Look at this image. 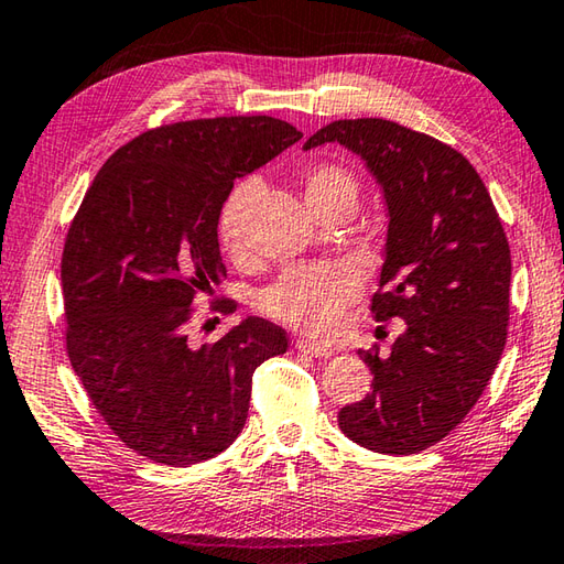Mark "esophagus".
Wrapping results in <instances>:
<instances>
[{
  "mask_svg": "<svg viewBox=\"0 0 564 564\" xmlns=\"http://www.w3.org/2000/svg\"><path fill=\"white\" fill-rule=\"evenodd\" d=\"M295 349L303 351V355H307V357H315V359L333 357V349H327L323 345H315V341H311L307 337H297L295 339Z\"/></svg>",
  "mask_w": 564,
  "mask_h": 564,
  "instance_id": "34e87169",
  "label": "esophagus"
}]
</instances>
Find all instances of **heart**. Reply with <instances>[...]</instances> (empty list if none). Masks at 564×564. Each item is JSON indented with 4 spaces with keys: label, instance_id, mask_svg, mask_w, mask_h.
<instances>
[{
    "label": "heart",
    "instance_id": "b5f03b06",
    "mask_svg": "<svg viewBox=\"0 0 564 564\" xmlns=\"http://www.w3.org/2000/svg\"><path fill=\"white\" fill-rule=\"evenodd\" d=\"M307 205H317L333 195L357 193V183L351 173L333 163H319L305 171L303 178ZM257 187L253 183H241L225 205L219 219V237L227 251L239 253L241 227H245L247 209L253 200ZM359 293V275L347 263L327 261L311 263L285 271L271 289L261 295V311L279 323L303 329L307 335L327 337L333 335L345 307Z\"/></svg>",
    "mask_w": 564,
    "mask_h": 564
}]
</instances>
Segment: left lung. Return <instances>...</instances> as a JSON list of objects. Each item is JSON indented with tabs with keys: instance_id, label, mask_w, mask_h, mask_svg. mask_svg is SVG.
<instances>
[{
	"instance_id": "8db88e82",
	"label": "left lung",
	"mask_w": 564,
	"mask_h": 564,
	"mask_svg": "<svg viewBox=\"0 0 564 564\" xmlns=\"http://www.w3.org/2000/svg\"><path fill=\"white\" fill-rule=\"evenodd\" d=\"M367 161L389 207L377 323L401 317L389 355L359 349L371 391L337 415L381 455H415L449 435L487 389L509 335L511 249L487 185L447 143L389 119H339L305 141Z\"/></svg>"
}]
</instances>
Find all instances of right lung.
<instances>
[{
    "instance_id": "obj_1",
    "label": "right lung",
    "mask_w": 564,
    "mask_h": 564,
    "mask_svg": "<svg viewBox=\"0 0 564 564\" xmlns=\"http://www.w3.org/2000/svg\"><path fill=\"white\" fill-rule=\"evenodd\" d=\"M267 115L175 121L117 149L65 237V347L87 399L141 457L213 459L247 423L251 377L289 349L247 317L213 345L187 337L197 293L227 275L217 225L235 181L301 139ZM235 301L213 311L235 313Z\"/></svg>"
}]
</instances>
